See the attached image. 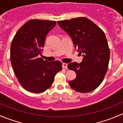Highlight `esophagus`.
<instances>
[{"instance_id":"34e87169","label":"esophagus","mask_w":123,"mask_h":123,"mask_svg":"<svg viewBox=\"0 0 123 123\" xmlns=\"http://www.w3.org/2000/svg\"><path fill=\"white\" fill-rule=\"evenodd\" d=\"M67 65H68V64H66V63H63V64H62V68H63L67 69Z\"/></svg>"}]
</instances>
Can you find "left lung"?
Returning <instances> with one entry per match:
<instances>
[{
    "mask_svg": "<svg viewBox=\"0 0 123 123\" xmlns=\"http://www.w3.org/2000/svg\"><path fill=\"white\" fill-rule=\"evenodd\" d=\"M58 25L70 36L79 54L83 56L80 64L72 62L68 68L76 73L69 85L75 91L88 93L96 89L108 68L110 50L102 30L85 17L58 21Z\"/></svg>",
    "mask_w": 123,
    "mask_h": 123,
    "instance_id": "left-lung-1",
    "label": "left lung"
}]
</instances>
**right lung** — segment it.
Returning a JSON list of instances; mask_svg holds the SVG:
<instances>
[{"label": "right lung", "instance_id": "1", "mask_svg": "<svg viewBox=\"0 0 123 123\" xmlns=\"http://www.w3.org/2000/svg\"><path fill=\"white\" fill-rule=\"evenodd\" d=\"M56 22L34 19L19 28L11 46V62L22 87L31 93L49 89L57 73L62 70L59 61H48L38 58L42 54L46 36Z\"/></svg>", "mask_w": 123, "mask_h": 123}]
</instances>
